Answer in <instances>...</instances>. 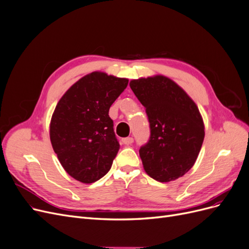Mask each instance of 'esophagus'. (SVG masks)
<instances>
[{"mask_svg":"<svg viewBox=\"0 0 249 249\" xmlns=\"http://www.w3.org/2000/svg\"><path fill=\"white\" fill-rule=\"evenodd\" d=\"M133 142H134V138L133 137H126V138L123 139V143H124V144H125V145H131Z\"/></svg>","mask_w":249,"mask_h":249,"instance_id":"obj_1","label":"esophagus"}]
</instances>
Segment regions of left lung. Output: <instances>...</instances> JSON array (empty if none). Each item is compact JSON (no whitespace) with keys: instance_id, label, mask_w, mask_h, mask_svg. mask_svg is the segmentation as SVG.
I'll list each match as a JSON object with an SVG mask.
<instances>
[{"instance_id":"left-lung-1","label":"left lung","mask_w":249,"mask_h":249,"mask_svg":"<svg viewBox=\"0 0 249 249\" xmlns=\"http://www.w3.org/2000/svg\"><path fill=\"white\" fill-rule=\"evenodd\" d=\"M130 87L149 123V139L139 149L144 170L162 183L183 177L196 161L205 138L197 106L164 76L133 80Z\"/></svg>"}]
</instances>
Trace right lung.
Listing matches in <instances>:
<instances>
[{"mask_svg": "<svg viewBox=\"0 0 249 249\" xmlns=\"http://www.w3.org/2000/svg\"><path fill=\"white\" fill-rule=\"evenodd\" d=\"M127 83L101 71L89 73L67 90L53 113L52 146L65 171L82 183L107 175L118 153L109 109Z\"/></svg>", "mask_w": 249, "mask_h": 249, "instance_id": "right-lung-1", "label": "right lung"}]
</instances>
